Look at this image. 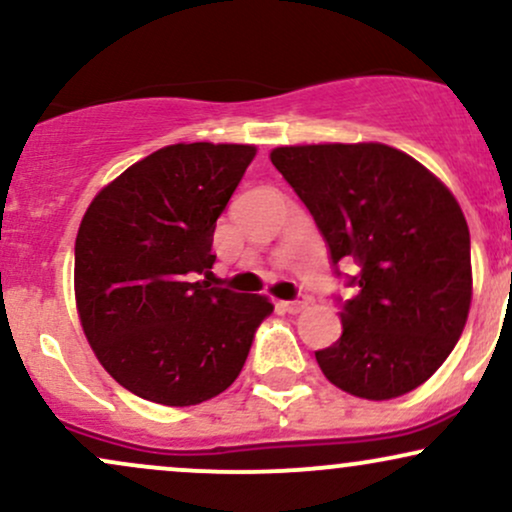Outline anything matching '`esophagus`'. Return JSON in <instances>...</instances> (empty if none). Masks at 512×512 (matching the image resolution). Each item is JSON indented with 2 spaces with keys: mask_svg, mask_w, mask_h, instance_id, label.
Returning <instances> with one entry per match:
<instances>
[{
  "mask_svg": "<svg viewBox=\"0 0 512 512\" xmlns=\"http://www.w3.org/2000/svg\"><path fill=\"white\" fill-rule=\"evenodd\" d=\"M279 305L286 310V313H301L305 305H308V296L298 293V296L293 298V301H281Z\"/></svg>",
  "mask_w": 512,
  "mask_h": 512,
  "instance_id": "34e87169",
  "label": "esophagus"
}]
</instances>
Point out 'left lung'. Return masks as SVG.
Instances as JSON below:
<instances>
[{
	"label": "left lung",
	"mask_w": 512,
	"mask_h": 512,
	"mask_svg": "<svg viewBox=\"0 0 512 512\" xmlns=\"http://www.w3.org/2000/svg\"><path fill=\"white\" fill-rule=\"evenodd\" d=\"M274 168L308 207L337 276L342 337L315 351L325 378L363 399L426 383L455 349L472 303L469 228L457 199L419 161L385 144L279 146Z\"/></svg>",
	"instance_id": "obj_1"
}]
</instances>
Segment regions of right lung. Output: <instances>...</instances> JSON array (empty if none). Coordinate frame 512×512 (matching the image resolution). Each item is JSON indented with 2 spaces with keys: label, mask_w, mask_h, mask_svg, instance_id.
I'll return each instance as SVG.
<instances>
[{
  "label": "right lung",
  "mask_w": 512,
  "mask_h": 512,
  "mask_svg": "<svg viewBox=\"0 0 512 512\" xmlns=\"http://www.w3.org/2000/svg\"><path fill=\"white\" fill-rule=\"evenodd\" d=\"M248 144H173L129 166L86 209L74 245L81 327L125 390L166 407L221 395L274 305L209 276L216 219L255 158Z\"/></svg>",
  "instance_id": "1"
}]
</instances>
